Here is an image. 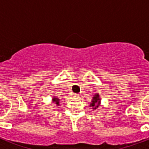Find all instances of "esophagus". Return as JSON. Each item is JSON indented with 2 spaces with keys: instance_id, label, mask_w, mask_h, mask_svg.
I'll use <instances>...</instances> for the list:
<instances>
[{
  "instance_id": "1",
  "label": "esophagus",
  "mask_w": 149,
  "mask_h": 149,
  "mask_svg": "<svg viewBox=\"0 0 149 149\" xmlns=\"http://www.w3.org/2000/svg\"><path fill=\"white\" fill-rule=\"evenodd\" d=\"M79 97V95L77 94V93H74V98H78Z\"/></svg>"
}]
</instances>
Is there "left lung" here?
<instances>
[{
    "label": "left lung",
    "instance_id": "1",
    "mask_svg": "<svg viewBox=\"0 0 149 149\" xmlns=\"http://www.w3.org/2000/svg\"><path fill=\"white\" fill-rule=\"evenodd\" d=\"M100 104V98L98 94L95 95V96L93 97V99L92 101V103H91L90 106L93 107V109H96L98 107V104Z\"/></svg>",
    "mask_w": 149,
    "mask_h": 149
}]
</instances>
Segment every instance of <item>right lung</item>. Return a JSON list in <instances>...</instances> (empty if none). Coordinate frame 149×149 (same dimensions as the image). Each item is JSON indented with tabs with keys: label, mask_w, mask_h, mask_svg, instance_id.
<instances>
[{
	"label": "right lung",
	"mask_w": 149,
	"mask_h": 149,
	"mask_svg": "<svg viewBox=\"0 0 149 149\" xmlns=\"http://www.w3.org/2000/svg\"><path fill=\"white\" fill-rule=\"evenodd\" d=\"M53 101H54V102H55V103L56 104L59 105V99H58V98H53Z\"/></svg>",
	"instance_id": "obj_1"
}]
</instances>
